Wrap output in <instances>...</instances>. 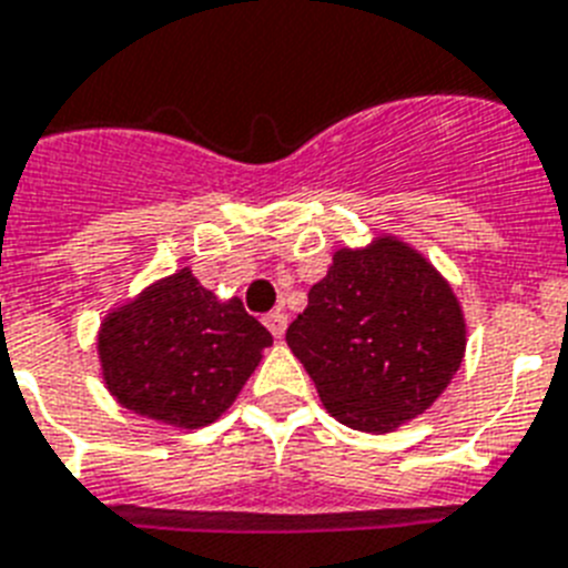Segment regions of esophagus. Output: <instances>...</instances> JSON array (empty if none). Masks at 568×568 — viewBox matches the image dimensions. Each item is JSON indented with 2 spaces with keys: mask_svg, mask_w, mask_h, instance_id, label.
<instances>
[{
  "mask_svg": "<svg viewBox=\"0 0 568 568\" xmlns=\"http://www.w3.org/2000/svg\"><path fill=\"white\" fill-rule=\"evenodd\" d=\"M265 326H268V332L274 337H283L285 326H288V317H285L283 312H271V314H265Z\"/></svg>",
  "mask_w": 568,
  "mask_h": 568,
  "instance_id": "1",
  "label": "esophagus"
}]
</instances>
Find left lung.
Wrapping results in <instances>:
<instances>
[{"label": "left lung", "mask_w": 568, "mask_h": 568, "mask_svg": "<svg viewBox=\"0 0 568 568\" xmlns=\"http://www.w3.org/2000/svg\"><path fill=\"white\" fill-rule=\"evenodd\" d=\"M285 341L337 422L393 433L445 393L468 328L445 276L384 233L366 247L335 251Z\"/></svg>", "instance_id": "left-lung-1"}]
</instances>
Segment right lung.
<instances>
[{
	"instance_id": "right-lung-1",
	"label": "right lung",
	"mask_w": 568,
	"mask_h": 568,
	"mask_svg": "<svg viewBox=\"0 0 568 568\" xmlns=\"http://www.w3.org/2000/svg\"><path fill=\"white\" fill-rule=\"evenodd\" d=\"M271 343L240 297L219 300L181 268L103 317L100 375L121 407L199 430L236 402Z\"/></svg>"
}]
</instances>
